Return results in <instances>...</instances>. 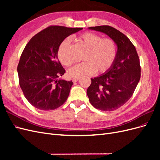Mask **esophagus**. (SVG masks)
I'll return each instance as SVG.
<instances>
[{
  "instance_id": "esophagus-1",
  "label": "esophagus",
  "mask_w": 160,
  "mask_h": 160,
  "mask_svg": "<svg viewBox=\"0 0 160 160\" xmlns=\"http://www.w3.org/2000/svg\"><path fill=\"white\" fill-rule=\"evenodd\" d=\"M79 78H73L72 79V81L73 82H77V81H79Z\"/></svg>"
}]
</instances>
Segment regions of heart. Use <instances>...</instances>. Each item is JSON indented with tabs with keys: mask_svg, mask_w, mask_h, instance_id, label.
Returning a JSON list of instances; mask_svg holds the SVG:
<instances>
[{
	"mask_svg": "<svg viewBox=\"0 0 160 160\" xmlns=\"http://www.w3.org/2000/svg\"><path fill=\"white\" fill-rule=\"evenodd\" d=\"M81 45L86 49L83 62L75 65L67 71V75L72 78L93 74L95 71L105 72L113 65L117 56V47L115 42L109 38H102L93 32H85L78 38ZM71 42L69 38L61 42L57 50V57L62 65L70 67L73 59L69 52Z\"/></svg>",
	"mask_w": 160,
	"mask_h": 160,
	"instance_id": "b5f03b06",
	"label": "heart"
}]
</instances>
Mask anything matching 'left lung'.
<instances>
[{
    "mask_svg": "<svg viewBox=\"0 0 160 160\" xmlns=\"http://www.w3.org/2000/svg\"><path fill=\"white\" fill-rule=\"evenodd\" d=\"M88 28L105 34L118 47L113 65L102 75L91 78L87 90L90 103L95 108L113 111L131 98L139 83L141 76L139 57L129 38L113 27L103 25Z\"/></svg>",
    "mask_w": 160,
    "mask_h": 160,
    "instance_id": "obj_1",
    "label": "left lung"
}]
</instances>
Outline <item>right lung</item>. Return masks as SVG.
Segmentation results:
<instances>
[{
    "instance_id": "1",
    "label": "right lung",
    "mask_w": 160,
    "mask_h": 160,
    "mask_svg": "<svg viewBox=\"0 0 160 160\" xmlns=\"http://www.w3.org/2000/svg\"><path fill=\"white\" fill-rule=\"evenodd\" d=\"M82 29L51 26L34 36L24 49L17 67L19 84L35 108L53 110L68 98L73 83L61 78L65 70L58 59L57 50L65 38Z\"/></svg>"
}]
</instances>
